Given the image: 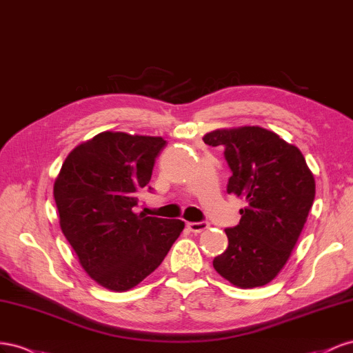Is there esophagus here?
I'll return each instance as SVG.
<instances>
[{"label":"esophagus","instance_id":"esophagus-1","mask_svg":"<svg viewBox=\"0 0 353 353\" xmlns=\"http://www.w3.org/2000/svg\"><path fill=\"white\" fill-rule=\"evenodd\" d=\"M186 226H188L190 232L199 234V232H203V230H205L208 228V223H207V221H188Z\"/></svg>","mask_w":353,"mask_h":353}]
</instances>
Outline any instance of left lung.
Returning <instances> with one entry per match:
<instances>
[{
    "instance_id": "obj_1",
    "label": "left lung",
    "mask_w": 353,
    "mask_h": 353,
    "mask_svg": "<svg viewBox=\"0 0 353 353\" xmlns=\"http://www.w3.org/2000/svg\"><path fill=\"white\" fill-rule=\"evenodd\" d=\"M223 146L232 170L228 194L245 199L241 220L214 257L220 276L239 288L266 285L287 263L315 199V179L300 149L259 125L219 128L203 137Z\"/></svg>"
}]
</instances>
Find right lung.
Instances as JSON below:
<instances>
[{"mask_svg":"<svg viewBox=\"0 0 353 353\" xmlns=\"http://www.w3.org/2000/svg\"><path fill=\"white\" fill-rule=\"evenodd\" d=\"M164 146L163 137L99 133L70 150L56 177L60 229L87 275L110 291L142 283L185 228L133 211Z\"/></svg>","mask_w":353,"mask_h":353,"instance_id":"obj_1","label":"right lung"}]
</instances>
